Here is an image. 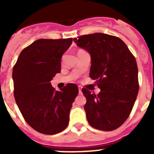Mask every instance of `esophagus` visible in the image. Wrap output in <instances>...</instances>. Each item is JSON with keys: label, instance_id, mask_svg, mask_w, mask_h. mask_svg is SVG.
I'll return each instance as SVG.
<instances>
[{"label": "esophagus", "instance_id": "obj_1", "mask_svg": "<svg viewBox=\"0 0 154 154\" xmlns=\"http://www.w3.org/2000/svg\"><path fill=\"white\" fill-rule=\"evenodd\" d=\"M79 94L82 93V87L81 86H79Z\"/></svg>", "mask_w": 154, "mask_h": 154}]
</instances>
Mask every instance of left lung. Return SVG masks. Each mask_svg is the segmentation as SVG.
Masks as SVG:
<instances>
[{"label": "left lung", "mask_w": 154, "mask_h": 154, "mask_svg": "<svg viewBox=\"0 0 154 154\" xmlns=\"http://www.w3.org/2000/svg\"><path fill=\"white\" fill-rule=\"evenodd\" d=\"M91 56L89 76L101 91L98 95L82 89L87 120L103 131L119 128L129 117L139 91L135 57L117 37L103 33L82 35L73 39Z\"/></svg>", "instance_id": "1"}]
</instances>
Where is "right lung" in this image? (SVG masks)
Listing matches in <instances>:
<instances>
[{"label": "right lung", "instance_id": "add662e5", "mask_svg": "<svg viewBox=\"0 0 154 154\" xmlns=\"http://www.w3.org/2000/svg\"><path fill=\"white\" fill-rule=\"evenodd\" d=\"M72 38L38 39L21 51L13 68L14 95L28 125L53 135L69 125V112L79 93L75 84L56 91L50 82L61 72L62 56Z\"/></svg>", "mask_w": 154, "mask_h": 154}]
</instances>
